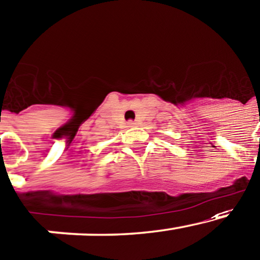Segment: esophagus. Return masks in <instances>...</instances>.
Returning a JSON list of instances; mask_svg holds the SVG:
<instances>
[{"label":"esophagus","mask_w":260,"mask_h":260,"mask_svg":"<svg viewBox=\"0 0 260 260\" xmlns=\"http://www.w3.org/2000/svg\"><path fill=\"white\" fill-rule=\"evenodd\" d=\"M127 125H128V127H135L136 122L135 121H128L127 122Z\"/></svg>","instance_id":"esophagus-1"}]
</instances>
